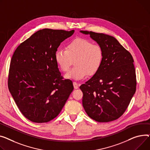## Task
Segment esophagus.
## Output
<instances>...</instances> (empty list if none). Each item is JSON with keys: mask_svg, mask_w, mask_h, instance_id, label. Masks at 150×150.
<instances>
[{"mask_svg": "<svg viewBox=\"0 0 150 150\" xmlns=\"http://www.w3.org/2000/svg\"><path fill=\"white\" fill-rule=\"evenodd\" d=\"M73 84H74V88H75V89H76V88H78V84L76 83V82H74L73 83Z\"/></svg>", "mask_w": 150, "mask_h": 150, "instance_id": "34e87169", "label": "esophagus"}]
</instances>
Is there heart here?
Here are the masks:
<instances>
[{
    "mask_svg": "<svg viewBox=\"0 0 150 150\" xmlns=\"http://www.w3.org/2000/svg\"><path fill=\"white\" fill-rule=\"evenodd\" d=\"M103 59L104 51L100 45L80 37L70 42L66 49L59 48L55 53V60L63 72L69 71L74 61L75 67L65 77L77 80L87 75H96L103 65Z\"/></svg>",
    "mask_w": 150,
    "mask_h": 150,
    "instance_id": "b5f03b06",
    "label": "heart"
}]
</instances>
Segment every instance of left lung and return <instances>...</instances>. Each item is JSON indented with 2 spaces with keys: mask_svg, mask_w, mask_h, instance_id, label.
Masks as SVG:
<instances>
[{
  "mask_svg": "<svg viewBox=\"0 0 150 150\" xmlns=\"http://www.w3.org/2000/svg\"><path fill=\"white\" fill-rule=\"evenodd\" d=\"M80 32L89 34L104 51L100 70L79 87L83 93V107L88 116L97 122L116 120L124 114L136 92L133 57L112 36Z\"/></svg>",
  "mask_w": 150,
  "mask_h": 150,
  "instance_id": "left-lung-1",
  "label": "left lung"
}]
</instances>
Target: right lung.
I'll return each mask as SVG.
<instances>
[{"label":"right lung","instance_id":"right-lung-1","mask_svg":"<svg viewBox=\"0 0 150 150\" xmlns=\"http://www.w3.org/2000/svg\"><path fill=\"white\" fill-rule=\"evenodd\" d=\"M75 31L43 29L20 45L10 63L8 86L20 111L29 121L47 122L60 113L74 90L55 60L60 43Z\"/></svg>","mask_w":150,"mask_h":150}]
</instances>
